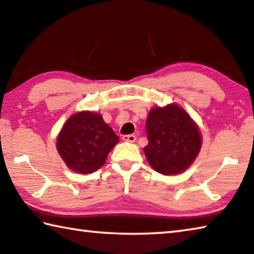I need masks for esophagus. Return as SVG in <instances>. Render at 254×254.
Returning a JSON list of instances; mask_svg holds the SVG:
<instances>
[{
  "label": "esophagus",
  "instance_id": "34e87169",
  "mask_svg": "<svg viewBox=\"0 0 254 254\" xmlns=\"http://www.w3.org/2000/svg\"><path fill=\"white\" fill-rule=\"evenodd\" d=\"M123 139L125 142H129V143H134L136 140V136L135 135H124Z\"/></svg>",
  "mask_w": 254,
  "mask_h": 254
}]
</instances>
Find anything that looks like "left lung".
Here are the masks:
<instances>
[{
  "instance_id": "8db88e82",
  "label": "left lung",
  "mask_w": 254,
  "mask_h": 254,
  "mask_svg": "<svg viewBox=\"0 0 254 254\" xmlns=\"http://www.w3.org/2000/svg\"><path fill=\"white\" fill-rule=\"evenodd\" d=\"M149 144L144 153L150 166L163 175L187 169L201 149V134L190 117L177 107L152 109L146 120Z\"/></svg>"
}]
</instances>
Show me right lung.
<instances>
[{
	"mask_svg": "<svg viewBox=\"0 0 254 254\" xmlns=\"http://www.w3.org/2000/svg\"><path fill=\"white\" fill-rule=\"evenodd\" d=\"M118 140L102 116L84 111L65 122L58 136L57 149L70 169L91 174L104 165L109 152Z\"/></svg>",
	"mask_w": 254,
	"mask_h": 254,
	"instance_id": "add662e5",
	"label": "right lung"
}]
</instances>
